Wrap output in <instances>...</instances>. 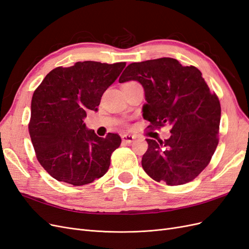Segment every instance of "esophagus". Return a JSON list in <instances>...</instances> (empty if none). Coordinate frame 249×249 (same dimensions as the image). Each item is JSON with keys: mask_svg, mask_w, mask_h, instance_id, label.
<instances>
[{"mask_svg": "<svg viewBox=\"0 0 249 249\" xmlns=\"http://www.w3.org/2000/svg\"><path fill=\"white\" fill-rule=\"evenodd\" d=\"M122 139H123V142L130 144V143H132L134 141L135 136H133V135H129V134H124L122 136Z\"/></svg>", "mask_w": 249, "mask_h": 249, "instance_id": "1", "label": "esophagus"}]
</instances>
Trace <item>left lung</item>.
I'll return each mask as SVG.
<instances>
[{"label":"left lung","instance_id":"8db88e82","mask_svg":"<svg viewBox=\"0 0 249 249\" xmlns=\"http://www.w3.org/2000/svg\"><path fill=\"white\" fill-rule=\"evenodd\" d=\"M129 81L139 82L144 89L143 118L152 125L171 126L168 139H146L143 169L169 186L194 179L208 166L218 144L221 107L217 95L196 67L173 58L131 63L119 78V83Z\"/></svg>","mask_w":249,"mask_h":249}]
</instances>
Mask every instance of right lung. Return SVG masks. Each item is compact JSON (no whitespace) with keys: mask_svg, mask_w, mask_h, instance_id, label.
Listing matches in <instances>:
<instances>
[{"mask_svg":"<svg viewBox=\"0 0 249 249\" xmlns=\"http://www.w3.org/2000/svg\"><path fill=\"white\" fill-rule=\"evenodd\" d=\"M125 62H77L56 67L34 91L29 133L37 160L59 182L82 186L102 178L122 139L99 137L84 123L97 111L103 93L119 77Z\"/></svg>","mask_w":249,"mask_h":249,"instance_id":"obj_1","label":"right lung"}]
</instances>
